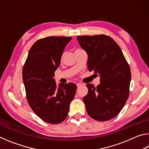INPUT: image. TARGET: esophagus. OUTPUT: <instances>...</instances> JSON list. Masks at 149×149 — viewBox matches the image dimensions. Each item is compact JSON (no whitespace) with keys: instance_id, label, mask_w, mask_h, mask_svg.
Listing matches in <instances>:
<instances>
[{"instance_id":"1","label":"esophagus","mask_w":149,"mask_h":149,"mask_svg":"<svg viewBox=\"0 0 149 149\" xmlns=\"http://www.w3.org/2000/svg\"><path fill=\"white\" fill-rule=\"evenodd\" d=\"M83 85H84V84H81V83H77V84H76V85H77V87L82 86Z\"/></svg>"}]
</instances>
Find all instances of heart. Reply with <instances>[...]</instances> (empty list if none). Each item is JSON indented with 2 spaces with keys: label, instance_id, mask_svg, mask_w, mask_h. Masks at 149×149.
I'll use <instances>...</instances> for the list:
<instances>
[{
  "label": "heart",
  "instance_id": "heart-1",
  "mask_svg": "<svg viewBox=\"0 0 149 149\" xmlns=\"http://www.w3.org/2000/svg\"><path fill=\"white\" fill-rule=\"evenodd\" d=\"M77 50H79V49H77V50H75V51H77ZM63 56H64V54H63L62 55V58H63Z\"/></svg>",
  "mask_w": 149,
  "mask_h": 149
}]
</instances>
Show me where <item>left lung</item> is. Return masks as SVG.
Returning <instances> with one entry per match:
<instances>
[{
  "mask_svg": "<svg viewBox=\"0 0 149 149\" xmlns=\"http://www.w3.org/2000/svg\"><path fill=\"white\" fill-rule=\"evenodd\" d=\"M77 39L88 55V69L100 77V84L97 87L86 85L88 93L83 100L88 114L100 122L112 119L129 97V65L118 45L107 35H84Z\"/></svg>",
  "mask_w": 149,
  "mask_h": 149,
  "instance_id": "8db88e82",
  "label": "left lung"
}]
</instances>
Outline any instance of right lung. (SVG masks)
Here are the masks:
<instances>
[{
    "label": "right lung",
    "mask_w": 149,
    "mask_h": 149,
    "mask_svg": "<svg viewBox=\"0 0 149 149\" xmlns=\"http://www.w3.org/2000/svg\"><path fill=\"white\" fill-rule=\"evenodd\" d=\"M70 37H48L37 41L30 49L22 77L27 100L37 116L56 124L68 116L76 85L59 84L53 78Z\"/></svg>",
    "instance_id": "1"
}]
</instances>
